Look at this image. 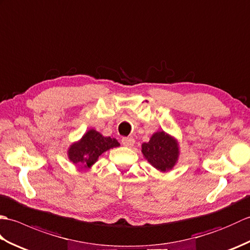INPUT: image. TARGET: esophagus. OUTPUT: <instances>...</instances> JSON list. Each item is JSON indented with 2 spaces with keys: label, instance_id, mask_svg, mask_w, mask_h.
<instances>
[{
  "label": "esophagus",
  "instance_id": "34e87169",
  "mask_svg": "<svg viewBox=\"0 0 250 250\" xmlns=\"http://www.w3.org/2000/svg\"><path fill=\"white\" fill-rule=\"evenodd\" d=\"M121 143H122V145L125 146V147H132L134 145L135 141H134L133 137H124V139H122V141H121Z\"/></svg>",
  "mask_w": 250,
  "mask_h": 250
}]
</instances>
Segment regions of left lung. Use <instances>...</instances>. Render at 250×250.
Wrapping results in <instances>:
<instances>
[{
    "label": "left lung",
    "mask_w": 250,
    "mask_h": 250,
    "mask_svg": "<svg viewBox=\"0 0 250 250\" xmlns=\"http://www.w3.org/2000/svg\"><path fill=\"white\" fill-rule=\"evenodd\" d=\"M142 153L151 167L166 173L176 166L180 156L179 143L176 137L166 131H157L149 142L142 144Z\"/></svg>",
    "instance_id": "1"
}]
</instances>
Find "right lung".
I'll list each match as a JSON object with an SVG mask.
<instances>
[{
  "instance_id": "obj_1",
  "label": "right lung",
  "mask_w": 250,
  "mask_h": 250,
  "mask_svg": "<svg viewBox=\"0 0 250 250\" xmlns=\"http://www.w3.org/2000/svg\"><path fill=\"white\" fill-rule=\"evenodd\" d=\"M118 146L120 144L115 137L103 136L97 130L89 129L81 140L67 148V158L79 168H91L105 151Z\"/></svg>"
}]
</instances>
